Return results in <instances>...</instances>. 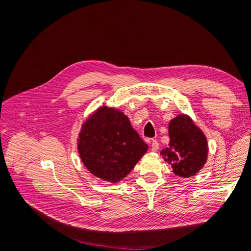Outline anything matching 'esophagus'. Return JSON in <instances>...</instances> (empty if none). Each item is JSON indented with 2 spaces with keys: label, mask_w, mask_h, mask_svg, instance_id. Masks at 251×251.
I'll return each instance as SVG.
<instances>
[{
  "label": "esophagus",
  "mask_w": 251,
  "mask_h": 251,
  "mask_svg": "<svg viewBox=\"0 0 251 251\" xmlns=\"http://www.w3.org/2000/svg\"><path fill=\"white\" fill-rule=\"evenodd\" d=\"M159 149V143L156 140H151V150L153 151H157Z\"/></svg>",
  "instance_id": "1"
}]
</instances>
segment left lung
<instances>
[{
	"label": "left lung",
	"instance_id": "left-lung-1",
	"mask_svg": "<svg viewBox=\"0 0 251 251\" xmlns=\"http://www.w3.org/2000/svg\"><path fill=\"white\" fill-rule=\"evenodd\" d=\"M169 136V148L160 153L164 161L172 165L174 174L179 177L195 176L207 161L206 136L185 114H179L170 121Z\"/></svg>",
	"mask_w": 251,
	"mask_h": 251
}]
</instances>
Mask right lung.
I'll use <instances>...</instances> for the list:
<instances>
[{"instance_id":"add662e5","label":"right lung","mask_w":251,"mask_h":251,"mask_svg":"<svg viewBox=\"0 0 251 251\" xmlns=\"http://www.w3.org/2000/svg\"><path fill=\"white\" fill-rule=\"evenodd\" d=\"M148 149L125 113L107 105L91 114L77 138L83 165L95 177L111 183L126 177Z\"/></svg>"}]
</instances>
